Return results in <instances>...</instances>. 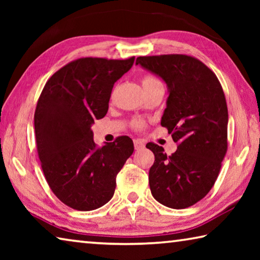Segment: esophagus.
<instances>
[{
	"label": "esophagus",
	"mask_w": 260,
	"mask_h": 260,
	"mask_svg": "<svg viewBox=\"0 0 260 260\" xmlns=\"http://www.w3.org/2000/svg\"><path fill=\"white\" fill-rule=\"evenodd\" d=\"M134 148L135 150H141L144 148V142L142 140H134Z\"/></svg>",
	"instance_id": "esophagus-1"
}]
</instances>
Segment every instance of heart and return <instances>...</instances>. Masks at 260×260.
Wrapping results in <instances>:
<instances>
[{
  "mask_svg": "<svg viewBox=\"0 0 260 260\" xmlns=\"http://www.w3.org/2000/svg\"><path fill=\"white\" fill-rule=\"evenodd\" d=\"M141 82H142L143 88H148V87H150L152 85H155V83L160 82V81L153 76H150V74H146V76L142 77V79H141ZM133 127L135 129H142L144 127V121L136 119L133 122Z\"/></svg>",
  "mask_w": 260,
  "mask_h": 260,
  "instance_id": "1",
  "label": "heart"
}]
</instances>
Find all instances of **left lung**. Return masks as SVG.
<instances>
[{"label":"left lung","mask_w":260,"mask_h":260,"mask_svg":"<svg viewBox=\"0 0 260 260\" xmlns=\"http://www.w3.org/2000/svg\"><path fill=\"white\" fill-rule=\"evenodd\" d=\"M138 64L169 86L160 124L178 144L171 156L156 143L147 144L155 155L149 171L151 193L167 208H189L208 195L227 152L225 94L217 76L192 56H140Z\"/></svg>","instance_id":"1"}]
</instances>
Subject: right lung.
<instances>
[{"label": "right lung", "instance_id": "add662e5", "mask_svg": "<svg viewBox=\"0 0 260 260\" xmlns=\"http://www.w3.org/2000/svg\"><path fill=\"white\" fill-rule=\"evenodd\" d=\"M135 57H82L49 78L34 113L38 155L52 192L78 211L99 209L112 199L116 178L134 151L128 136L98 147L91 125L108 112L114 82Z\"/></svg>", "mask_w": 260, "mask_h": 260}]
</instances>
